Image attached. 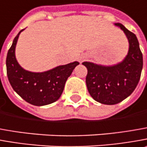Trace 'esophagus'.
Returning <instances> with one entry per match:
<instances>
[{
    "instance_id": "esophagus-1",
    "label": "esophagus",
    "mask_w": 147,
    "mask_h": 147,
    "mask_svg": "<svg viewBox=\"0 0 147 147\" xmlns=\"http://www.w3.org/2000/svg\"><path fill=\"white\" fill-rule=\"evenodd\" d=\"M78 60H79V61H80V63H81V62H82V61H83V60H84V57H83V56H80V57H79Z\"/></svg>"
}]
</instances>
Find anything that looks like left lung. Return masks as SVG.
<instances>
[{"instance_id": "left-lung-1", "label": "left lung", "mask_w": 147, "mask_h": 147, "mask_svg": "<svg viewBox=\"0 0 147 147\" xmlns=\"http://www.w3.org/2000/svg\"><path fill=\"white\" fill-rule=\"evenodd\" d=\"M126 35L129 44V53L119 63L105 67L84 62L88 74L86 84L91 97L106 105H115L128 98L139 82L143 66L142 53L136 35L121 23H115Z\"/></svg>"}]
</instances>
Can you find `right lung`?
<instances>
[{
    "mask_svg": "<svg viewBox=\"0 0 147 147\" xmlns=\"http://www.w3.org/2000/svg\"><path fill=\"white\" fill-rule=\"evenodd\" d=\"M13 39L6 57V71L13 90L28 103L45 106L56 102L63 94L67 80L79 65L74 62L58 66L45 72H32L24 70L15 58V47L19 34Z\"/></svg>",
    "mask_w": 147,
    "mask_h": 147,
    "instance_id": "obj_1",
    "label": "right lung"
}]
</instances>
